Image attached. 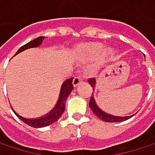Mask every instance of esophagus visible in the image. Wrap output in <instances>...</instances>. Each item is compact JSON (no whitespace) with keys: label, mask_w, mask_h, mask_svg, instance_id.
<instances>
[{"label":"esophagus","mask_w":155,"mask_h":155,"mask_svg":"<svg viewBox=\"0 0 155 155\" xmlns=\"http://www.w3.org/2000/svg\"><path fill=\"white\" fill-rule=\"evenodd\" d=\"M82 82H83V79H82L81 76H75L73 78V86L74 87L78 86Z\"/></svg>","instance_id":"34e87169"}]
</instances>
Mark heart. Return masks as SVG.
Returning <instances> with one entry per match:
<instances>
[{
	"instance_id": "heart-1",
	"label": "heart",
	"mask_w": 155,
	"mask_h": 155,
	"mask_svg": "<svg viewBox=\"0 0 155 155\" xmlns=\"http://www.w3.org/2000/svg\"><path fill=\"white\" fill-rule=\"evenodd\" d=\"M114 50L111 48H106L102 50V46L94 43H86L80 46L76 50L77 57L82 60L89 61L95 59L92 64L90 71L96 72L109 62L114 57Z\"/></svg>"
}]
</instances>
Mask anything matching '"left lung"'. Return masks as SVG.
Instances as JSON below:
<instances>
[{
	"label": "left lung",
	"mask_w": 155,
	"mask_h": 155,
	"mask_svg": "<svg viewBox=\"0 0 155 155\" xmlns=\"http://www.w3.org/2000/svg\"><path fill=\"white\" fill-rule=\"evenodd\" d=\"M144 58H145V55H144ZM88 83L93 87V91H94L95 84H96L95 79L94 78L89 79L88 80ZM89 107L91 108V110L93 111V113L95 114V116H97L100 119L106 121V122H120V121L127 120V119H129V118H130L131 117L134 116V115H131V116H126V117H118V116H114V115H110V114H107V113L104 112L102 109L99 108V107L96 105V102H95L94 97V94H93V95L90 98Z\"/></svg>",
	"instance_id": "1"
}]
</instances>
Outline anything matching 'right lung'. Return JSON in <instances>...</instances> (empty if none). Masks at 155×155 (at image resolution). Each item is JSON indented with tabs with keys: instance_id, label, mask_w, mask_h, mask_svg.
I'll return each instance as SVG.
<instances>
[{
	"instance_id": "right-lung-1",
	"label": "right lung",
	"mask_w": 155,
	"mask_h": 155,
	"mask_svg": "<svg viewBox=\"0 0 155 155\" xmlns=\"http://www.w3.org/2000/svg\"><path fill=\"white\" fill-rule=\"evenodd\" d=\"M44 39H45V37H38V38H35L34 40H32V41L28 42L27 44L22 46L17 50L15 55H17V54H19V53H21L24 50H26L28 48L39 47L42 44ZM72 80H73V78H70L62 84V85L61 87V92H60L58 101H57L56 105H55V107L48 114H46L42 117H37V118H27V117H24L20 116L19 114H17L14 110V108H12L14 113L23 121V122H25V124H27L28 126H31L33 128H43V127H47V126H48L54 122H56V121L61 117V115L63 114V112L65 110L66 100H67L68 96L70 95V94L71 93V91L73 89Z\"/></svg>"
}]
</instances>
